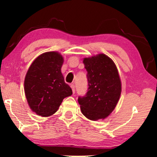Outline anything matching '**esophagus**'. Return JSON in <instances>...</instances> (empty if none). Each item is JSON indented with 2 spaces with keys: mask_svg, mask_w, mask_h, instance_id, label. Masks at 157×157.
<instances>
[{
  "mask_svg": "<svg viewBox=\"0 0 157 157\" xmlns=\"http://www.w3.org/2000/svg\"><path fill=\"white\" fill-rule=\"evenodd\" d=\"M70 86H71V89H72L73 94H74L75 93V86L74 84H71Z\"/></svg>",
  "mask_w": 157,
  "mask_h": 157,
  "instance_id": "34e87169",
  "label": "esophagus"
}]
</instances>
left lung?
I'll return each mask as SVG.
<instances>
[{
	"instance_id": "8db88e82",
	"label": "left lung",
	"mask_w": 157,
	"mask_h": 157,
	"mask_svg": "<svg viewBox=\"0 0 157 157\" xmlns=\"http://www.w3.org/2000/svg\"><path fill=\"white\" fill-rule=\"evenodd\" d=\"M88 91L78 98L81 111L92 121L104 119L115 109L121 92V83L114 62L104 53L84 58Z\"/></svg>"
}]
</instances>
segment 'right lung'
Wrapping results in <instances>:
<instances>
[{"instance_id": "right-lung-1", "label": "right lung", "mask_w": 157, "mask_h": 157, "mask_svg": "<svg viewBox=\"0 0 157 157\" xmlns=\"http://www.w3.org/2000/svg\"><path fill=\"white\" fill-rule=\"evenodd\" d=\"M63 58L56 51L42 53L34 60L24 80V91L30 108L37 115L56 113L63 98L72 95L61 73Z\"/></svg>"}]
</instances>
